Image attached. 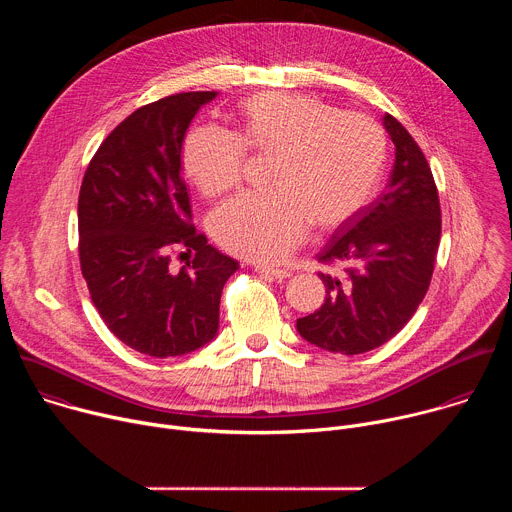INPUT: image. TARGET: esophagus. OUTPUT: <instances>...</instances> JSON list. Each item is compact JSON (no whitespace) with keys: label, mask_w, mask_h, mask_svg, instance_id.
Instances as JSON below:
<instances>
[{"label":"esophagus","mask_w":512,"mask_h":512,"mask_svg":"<svg viewBox=\"0 0 512 512\" xmlns=\"http://www.w3.org/2000/svg\"><path fill=\"white\" fill-rule=\"evenodd\" d=\"M255 271L265 275V277H271V279H285L289 277V271L287 269H279V267H267V265H255Z\"/></svg>","instance_id":"34e87169"}]
</instances>
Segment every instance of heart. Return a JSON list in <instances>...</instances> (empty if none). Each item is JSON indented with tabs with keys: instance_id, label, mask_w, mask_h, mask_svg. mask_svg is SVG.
Segmentation results:
<instances>
[{
	"instance_id": "obj_1",
	"label": "heart",
	"mask_w": 512,
	"mask_h": 512,
	"mask_svg": "<svg viewBox=\"0 0 512 512\" xmlns=\"http://www.w3.org/2000/svg\"><path fill=\"white\" fill-rule=\"evenodd\" d=\"M245 148L271 158V190L218 208L210 231L227 251L273 263L304 239L310 223L316 231L338 229L373 198L387 139L373 119L316 97L261 93L239 105L235 135L218 127L188 133L184 172L204 196H221L241 182Z\"/></svg>"
}]
</instances>
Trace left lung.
Masks as SVG:
<instances>
[{"instance_id": "left-lung-1", "label": "left lung", "mask_w": 512, "mask_h": 512, "mask_svg": "<svg viewBox=\"0 0 512 512\" xmlns=\"http://www.w3.org/2000/svg\"><path fill=\"white\" fill-rule=\"evenodd\" d=\"M383 125L395 143L385 192L318 253L322 263L344 265V273H318L326 300L296 324L304 340L330 352L362 354L391 340L423 302L440 247L442 210L431 168L393 115Z\"/></svg>"}]
</instances>
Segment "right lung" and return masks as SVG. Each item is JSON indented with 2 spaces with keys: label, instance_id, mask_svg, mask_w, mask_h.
I'll return each instance as SVG.
<instances>
[{
  "label": "right lung",
  "instance_id": "add662e5",
  "mask_svg": "<svg viewBox=\"0 0 512 512\" xmlns=\"http://www.w3.org/2000/svg\"><path fill=\"white\" fill-rule=\"evenodd\" d=\"M214 91L178 93L133 111L93 156L79 194V257L91 300L129 348L180 356L208 344L239 263L192 227L182 143ZM174 252L193 259L180 271Z\"/></svg>",
  "mask_w": 512,
  "mask_h": 512
}]
</instances>
